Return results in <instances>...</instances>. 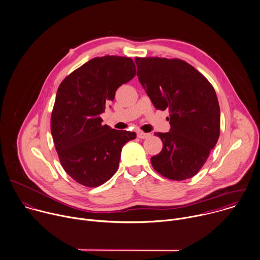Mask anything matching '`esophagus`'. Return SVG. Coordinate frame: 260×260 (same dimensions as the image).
<instances>
[{"instance_id": "34e87169", "label": "esophagus", "mask_w": 260, "mask_h": 260, "mask_svg": "<svg viewBox=\"0 0 260 260\" xmlns=\"http://www.w3.org/2000/svg\"><path fill=\"white\" fill-rule=\"evenodd\" d=\"M148 136H149L148 133H144V132H142V131H138V132H137V137L140 138V139H145V138H147Z\"/></svg>"}]
</instances>
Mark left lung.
<instances>
[{
    "label": "left lung",
    "instance_id": "1",
    "mask_svg": "<svg viewBox=\"0 0 260 260\" xmlns=\"http://www.w3.org/2000/svg\"><path fill=\"white\" fill-rule=\"evenodd\" d=\"M135 62L138 79L154 108L170 113V132L154 133L162 149L150 158L153 169L171 180L194 177L219 136L220 111L213 86L180 59L136 57Z\"/></svg>",
    "mask_w": 260,
    "mask_h": 260
}]
</instances>
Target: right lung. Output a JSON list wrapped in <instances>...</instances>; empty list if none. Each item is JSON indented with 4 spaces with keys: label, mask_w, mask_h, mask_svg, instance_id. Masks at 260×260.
<instances>
[{
    "label": "right lung",
    "mask_w": 260,
    "mask_h": 260,
    "mask_svg": "<svg viewBox=\"0 0 260 260\" xmlns=\"http://www.w3.org/2000/svg\"><path fill=\"white\" fill-rule=\"evenodd\" d=\"M136 75L131 58L96 57L60 84L51 117V132L63 169L77 183L98 187L117 172L122 147L136 133L103 125L100 115L117 89Z\"/></svg>",
    "instance_id": "1"
}]
</instances>
